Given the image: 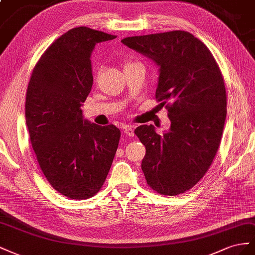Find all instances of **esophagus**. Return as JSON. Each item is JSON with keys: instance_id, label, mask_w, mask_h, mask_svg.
<instances>
[{"instance_id": "34e87169", "label": "esophagus", "mask_w": 255, "mask_h": 255, "mask_svg": "<svg viewBox=\"0 0 255 255\" xmlns=\"http://www.w3.org/2000/svg\"><path fill=\"white\" fill-rule=\"evenodd\" d=\"M125 133L129 136H134V128L131 126H126L125 127Z\"/></svg>"}]
</instances>
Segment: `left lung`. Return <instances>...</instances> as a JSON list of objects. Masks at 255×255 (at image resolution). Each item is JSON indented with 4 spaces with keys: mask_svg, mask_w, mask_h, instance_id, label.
<instances>
[{
    "mask_svg": "<svg viewBox=\"0 0 255 255\" xmlns=\"http://www.w3.org/2000/svg\"><path fill=\"white\" fill-rule=\"evenodd\" d=\"M124 45L159 67L156 99L171 127L158 134L152 125L134 130L146 147L142 171L148 186L163 195L191 189L205 175L219 148L227 118V92L213 54L185 31L132 36Z\"/></svg>",
    "mask_w": 255,
    "mask_h": 255,
    "instance_id": "obj_1",
    "label": "left lung"
}]
</instances>
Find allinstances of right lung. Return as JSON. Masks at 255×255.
Instances as JSON below:
<instances>
[{
    "instance_id": "1",
    "label": "right lung",
    "mask_w": 255,
    "mask_h": 255,
    "mask_svg": "<svg viewBox=\"0 0 255 255\" xmlns=\"http://www.w3.org/2000/svg\"><path fill=\"white\" fill-rule=\"evenodd\" d=\"M115 37L86 26L69 30L41 55L27 86L26 126L40 169L74 200L100 190L119 146V128L84 120L81 110L93 85V50Z\"/></svg>"
}]
</instances>
